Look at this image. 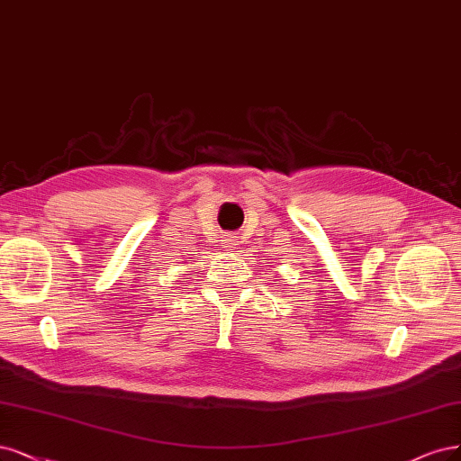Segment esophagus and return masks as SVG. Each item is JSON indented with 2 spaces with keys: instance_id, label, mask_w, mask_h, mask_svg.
I'll return each instance as SVG.
<instances>
[{
  "instance_id": "34e87169",
  "label": "esophagus",
  "mask_w": 461,
  "mask_h": 461,
  "mask_svg": "<svg viewBox=\"0 0 461 461\" xmlns=\"http://www.w3.org/2000/svg\"><path fill=\"white\" fill-rule=\"evenodd\" d=\"M238 244H236V240H234V236H225V248L227 249H232V248H236Z\"/></svg>"
}]
</instances>
